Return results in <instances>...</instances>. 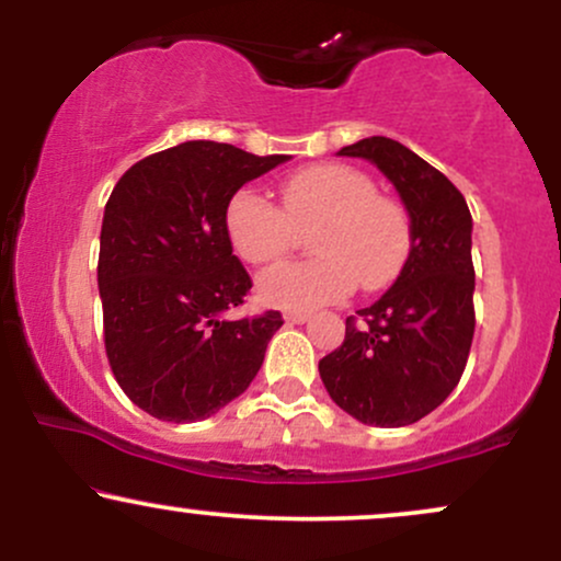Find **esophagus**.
<instances>
[{
    "mask_svg": "<svg viewBox=\"0 0 561 561\" xmlns=\"http://www.w3.org/2000/svg\"><path fill=\"white\" fill-rule=\"evenodd\" d=\"M285 321L287 324H302V321H308V311H302V308H287Z\"/></svg>",
    "mask_w": 561,
    "mask_h": 561,
    "instance_id": "obj_1",
    "label": "esophagus"
}]
</instances>
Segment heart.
I'll use <instances>...</instances> for the list:
<instances>
[{"instance_id": "1", "label": "heart", "mask_w": 561, "mask_h": 561, "mask_svg": "<svg viewBox=\"0 0 561 561\" xmlns=\"http://www.w3.org/2000/svg\"><path fill=\"white\" fill-rule=\"evenodd\" d=\"M282 208L253 186L227 205V234L234 253L253 266L282 261L295 229H310L313 259L285 263L259 279L261 298L282 308H311L351 293L388 287L411 250V221L398 199L379 195L371 176L345 163H317L279 184Z\"/></svg>"}]
</instances>
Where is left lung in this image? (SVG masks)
I'll return each instance as SVG.
<instances>
[{"mask_svg":"<svg viewBox=\"0 0 561 561\" xmlns=\"http://www.w3.org/2000/svg\"><path fill=\"white\" fill-rule=\"evenodd\" d=\"M340 156L366 158L401 195L411 250L396 285L345 319V340L319 362L340 409L375 427H403L459 385L474 334L472 214L454 184L401 141L369 137Z\"/></svg>","mask_w":561,"mask_h":561,"instance_id":"left-lung-1","label":"left lung"}]
</instances>
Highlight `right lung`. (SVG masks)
<instances>
[{
    "instance_id": "1",
    "label": "right lung",
    "mask_w": 561,
    "mask_h": 561,
    "mask_svg": "<svg viewBox=\"0 0 561 561\" xmlns=\"http://www.w3.org/2000/svg\"><path fill=\"white\" fill-rule=\"evenodd\" d=\"M195 139L147 156L115 184L96 285L105 353L128 401L163 422L208 420L259 375L279 311L227 321L253 279L231 253V195L285 163Z\"/></svg>"
}]
</instances>
